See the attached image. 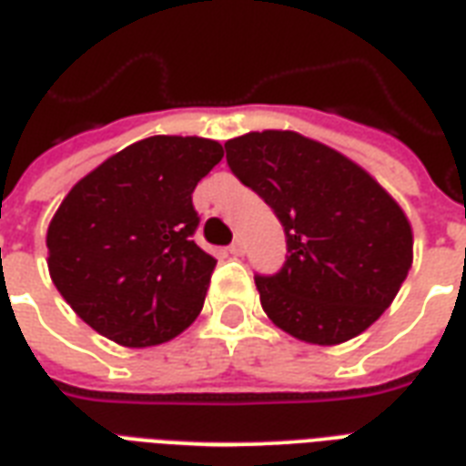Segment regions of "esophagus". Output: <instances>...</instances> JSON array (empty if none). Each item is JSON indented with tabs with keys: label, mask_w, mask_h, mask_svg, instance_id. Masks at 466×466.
<instances>
[{
	"label": "esophagus",
	"mask_w": 466,
	"mask_h": 466,
	"mask_svg": "<svg viewBox=\"0 0 466 466\" xmlns=\"http://www.w3.org/2000/svg\"><path fill=\"white\" fill-rule=\"evenodd\" d=\"M229 254H232V256H241V254H244V247H241L239 239L229 244Z\"/></svg>",
	"instance_id": "obj_1"
}]
</instances>
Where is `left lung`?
<instances>
[{
  "mask_svg": "<svg viewBox=\"0 0 466 466\" xmlns=\"http://www.w3.org/2000/svg\"><path fill=\"white\" fill-rule=\"evenodd\" d=\"M227 164L280 219L288 256L256 276L263 311L307 343L362 333L397 298L413 258L411 225L358 164L290 130L225 142Z\"/></svg>",
  "mask_w": 466,
  "mask_h": 466,
  "instance_id": "left-lung-1",
  "label": "left lung"
}]
</instances>
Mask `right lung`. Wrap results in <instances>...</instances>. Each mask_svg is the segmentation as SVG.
Wrapping results in <instances>:
<instances>
[{"label": "right lung", "mask_w": 466, "mask_h": 466, "mask_svg": "<svg viewBox=\"0 0 466 466\" xmlns=\"http://www.w3.org/2000/svg\"><path fill=\"white\" fill-rule=\"evenodd\" d=\"M222 157L215 140L157 135L69 190L47 227V268L94 331L147 348L196 321L218 261L193 241V190Z\"/></svg>", "instance_id": "obj_1"}]
</instances>
